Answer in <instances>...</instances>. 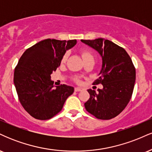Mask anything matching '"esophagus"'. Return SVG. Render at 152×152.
I'll return each mask as SVG.
<instances>
[{
  "label": "esophagus",
  "instance_id": "1",
  "mask_svg": "<svg viewBox=\"0 0 152 152\" xmlns=\"http://www.w3.org/2000/svg\"><path fill=\"white\" fill-rule=\"evenodd\" d=\"M74 90H75V91H81L82 88H79V87H76V88H74Z\"/></svg>",
  "mask_w": 152,
  "mask_h": 152
}]
</instances>
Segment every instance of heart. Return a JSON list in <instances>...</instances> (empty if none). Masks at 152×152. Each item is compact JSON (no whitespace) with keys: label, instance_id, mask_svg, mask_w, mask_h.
I'll use <instances>...</instances> for the list:
<instances>
[{"label":"heart","instance_id":"1","mask_svg":"<svg viewBox=\"0 0 152 152\" xmlns=\"http://www.w3.org/2000/svg\"><path fill=\"white\" fill-rule=\"evenodd\" d=\"M81 56L82 57H83V60H84V61H88V60H94V56L93 53H92V51H91L90 50L88 49H84V50H82L81 51ZM68 58V53H66L64 54V56H62V58H61V62L62 63H64L66 61V60H67ZM75 81L76 82H80V79L79 78L76 77L75 78Z\"/></svg>","mask_w":152,"mask_h":152}]
</instances>
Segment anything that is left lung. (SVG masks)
<instances>
[{"instance_id":"1","label":"left lung","mask_w":152,"mask_h":152,"mask_svg":"<svg viewBox=\"0 0 152 152\" xmlns=\"http://www.w3.org/2000/svg\"><path fill=\"white\" fill-rule=\"evenodd\" d=\"M99 52L102 68L95 84L102 83L98 91L88 89L90 98L84 104L86 111L99 119L116 117L126 108L132 98L136 70L129 55L122 47L104 38L81 40Z\"/></svg>"}]
</instances>
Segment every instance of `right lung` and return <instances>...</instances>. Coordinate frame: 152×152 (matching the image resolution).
Returning <instances> with one entry per match:
<instances>
[{
	"instance_id": "1",
	"label": "right lung",
	"mask_w": 152,
	"mask_h": 152,
	"mask_svg": "<svg viewBox=\"0 0 152 152\" xmlns=\"http://www.w3.org/2000/svg\"><path fill=\"white\" fill-rule=\"evenodd\" d=\"M76 40L45 39L23 53L14 71L18 99L31 116L39 120L52 118L61 111L74 87L63 84L54 88L50 74L60 66L62 56Z\"/></svg>"
}]
</instances>
